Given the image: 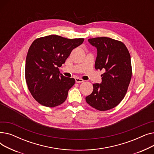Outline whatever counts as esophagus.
<instances>
[{"mask_svg":"<svg viewBox=\"0 0 154 154\" xmlns=\"http://www.w3.org/2000/svg\"><path fill=\"white\" fill-rule=\"evenodd\" d=\"M84 81V80H82V79H80V78H75V82L77 83H82Z\"/></svg>","mask_w":154,"mask_h":154,"instance_id":"esophagus-1","label":"esophagus"}]
</instances>
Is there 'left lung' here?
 I'll return each mask as SVG.
<instances>
[{"label": "left lung", "mask_w": 154, "mask_h": 154, "mask_svg": "<svg viewBox=\"0 0 154 154\" xmlns=\"http://www.w3.org/2000/svg\"><path fill=\"white\" fill-rule=\"evenodd\" d=\"M97 48L95 68L104 70L102 82L93 84V92L87 96V103L105 111L116 107L126 94L132 77L131 55L124 43L102 37L88 40Z\"/></svg>", "instance_id": "8db88e82"}]
</instances>
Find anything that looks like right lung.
I'll return each mask as SVG.
<instances>
[{
    "mask_svg": "<svg viewBox=\"0 0 154 154\" xmlns=\"http://www.w3.org/2000/svg\"><path fill=\"white\" fill-rule=\"evenodd\" d=\"M84 40L83 38L69 39L51 35L32 42L26 57L25 76L30 94L40 104L54 107L66 100L75 80L63 76L59 67Z\"/></svg>",
    "mask_w": 154,
    "mask_h": 154,
    "instance_id": "1",
    "label": "right lung"
}]
</instances>
